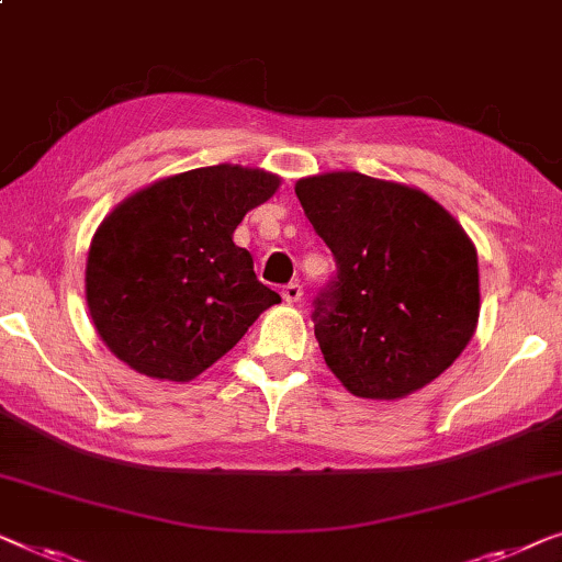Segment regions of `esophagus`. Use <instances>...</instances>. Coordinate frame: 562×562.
I'll return each instance as SVG.
<instances>
[{
    "instance_id": "1",
    "label": "esophagus",
    "mask_w": 562,
    "mask_h": 562,
    "mask_svg": "<svg viewBox=\"0 0 562 562\" xmlns=\"http://www.w3.org/2000/svg\"><path fill=\"white\" fill-rule=\"evenodd\" d=\"M281 296L286 304H296V301H301V296H304V289H301V283H286L281 291Z\"/></svg>"
}]
</instances>
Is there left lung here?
Wrapping results in <instances>:
<instances>
[{
    "instance_id": "8db88e82",
    "label": "left lung",
    "mask_w": 562,
    "mask_h": 562,
    "mask_svg": "<svg viewBox=\"0 0 562 562\" xmlns=\"http://www.w3.org/2000/svg\"><path fill=\"white\" fill-rule=\"evenodd\" d=\"M296 198L337 263L312 319L341 385L397 401L449 370L479 322L476 248L457 217L360 172L304 177Z\"/></svg>"
}]
</instances>
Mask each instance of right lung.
I'll list each match as a JSON object with an SVG mask.
<instances>
[{"label":"right lung","instance_id":"obj_1","mask_svg":"<svg viewBox=\"0 0 562 562\" xmlns=\"http://www.w3.org/2000/svg\"><path fill=\"white\" fill-rule=\"evenodd\" d=\"M279 182L263 169L200 167L144 187L105 217L88 250L86 299L119 360L146 378L187 382L279 304L233 243Z\"/></svg>","mask_w":562,"mask_h":562}]
</instances>
